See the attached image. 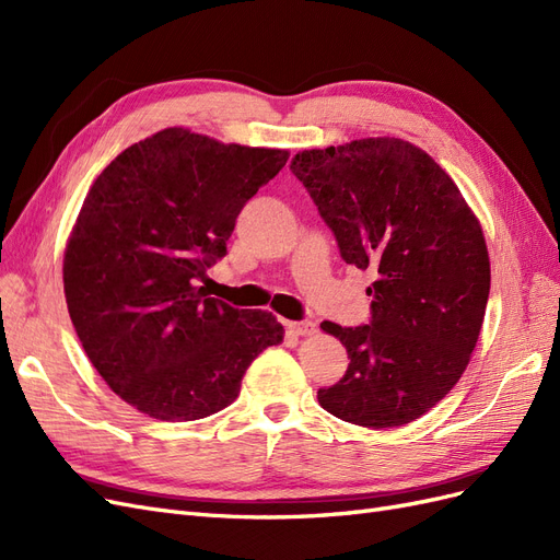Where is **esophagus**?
<instances>
[{
    "mask_svg": "<svg viewBox=\"0 0 560 560\" xmlns=\"http://www.w3.org/2000/svg\"><path fill=\"white\" fill-rule=\"evenodd\" d=\"M284 329L290 331V334H294V336H308V334L315 331V325H313L311 319H303V322L287 319V322H284Z\"/></svg>",
    "mask_w": 560,
    "mask_h": 560,
    "instance_id": "obj_1",
    "label": "esophagus"
}]
</instances>
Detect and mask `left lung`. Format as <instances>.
<instances>
[{"label": "left lung", "mask_w": 560, "mask_h": 560, "mask_svg": "<svg viewBox=\"0 0 560 560\" xmlns=\"http://www.w3.org/2000/svg\"><path fill=\"white\" fill-rule=\"evenodd\" d=\"M290 171L343 261L376 276L369 325H319L350 364L317 401L352 425H406L451 393L477 346L490 292L483 231L455 182L411 142L301 151Z\"/></svg>", "instance_id": "obj_1"}]
</instances>
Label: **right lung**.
<instances>
[{
    "instance_id": "add662e5",
    "label": "right lung",
    "mask_w": 560,
    "mask_h": 560,
    "mask_svg": "<svg viewBox=\"0 0 560 560\" xmlns=\"http://www.w3.org/2000/svg\"><path fill=\"white\" fill-rule=\"evenodd\" d=\"M290 159L165 128L93 182L65 249V299L97 374L167 422L208 418L238 397L254 358L282 341L266 311L208 296L245 202Z\"/></svg>"
}]
</instances>
